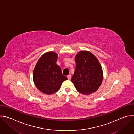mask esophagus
<instances>
[{"instance_id": "34e87169", "label": "esophagus", "mask_w": 134, "mask_h": 134, "mask_svg": "<svg viewBox=\"0 0 134 134\" xmlns=\"http://www.w3.org/2000/svg\"><path fill=\"white\" fill-rule=\"evenodd\" d=\"M67 78H68V80H71V75H68L67 76Z\"/></svg>"}]
</instances>
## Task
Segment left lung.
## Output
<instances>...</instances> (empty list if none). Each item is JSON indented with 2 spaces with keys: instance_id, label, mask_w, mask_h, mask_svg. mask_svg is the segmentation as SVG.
I'll use <instances>...</instances> for the list:
<instances>
[{
  "instance_id": "left-lung-1",
  "label": "left lung",
  "mask_w": 134,
  "mask_h": 134,
  "mask_svg": "<svg viewBox=\"0 0 134 134\" xmlns=\"http://www.w3.org/2000/svg\"><path fill=\"white\" fill-rule=\"evenodd\" d=\"M76 69L71 79L76 90L84 95L96 92L102 84L103 72L102 67L93 53L82 50L75 57Z\"/></svg>"
}]
</instances>
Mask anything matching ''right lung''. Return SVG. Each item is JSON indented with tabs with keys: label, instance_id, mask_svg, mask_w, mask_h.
<instances>
[{
	"label": "right lung",
	"instance_id": "right-lung-1",
	"mask_svg": "<svg viewBox=\"0 0 134 134\" xmlns=\"http://www.w3.org/2000/svg\"><path fill=\"white\" fill-rule=\"evenodd\" d=\"M57 59V53L46 52L40 57L34 69V83L37 89L46 94H53L67 80L62 74L61 68L56 64Z\"/></svg>",
	"mask_w": 134,
	"mask_h": 134
}]
</instances>
